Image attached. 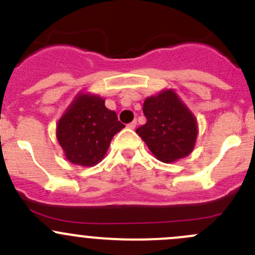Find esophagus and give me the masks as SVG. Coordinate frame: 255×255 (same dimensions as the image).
Instances as JSON below:
<instances>
[{
    "mask_svg": "<svg viewBox=\"0 0 255 255\" xmlns=\"http://www.w3.org/2000/svg\"><path fill=\"white\" fill-rule=\"evenodd\" d=\"M135 126H137V122H135V121H133V122H130L129 125L127 126V127L129 128V129H134V128H135Z\"/></svg>",
    "mask_w": 255,
    "mask_h": 255,
    "instance_id": "34e87169",
    "label": "esophagus"
}]
</instances>
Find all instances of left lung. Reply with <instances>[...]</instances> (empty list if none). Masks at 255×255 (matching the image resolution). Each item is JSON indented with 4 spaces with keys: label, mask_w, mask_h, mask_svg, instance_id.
<instances>
[{
    "label": "left lung",
    "mask_w": 255,
    "mask_h": 255,
    "mask_svg": "<svg viewBox=\"0 0 255 255\" xmlns=\"http://www.w3.org/2000/svg\"><path fill=\"white\" fill-rule=\"evenodd\" d=\"M147 122L135 133L144 140L152 154L163 163L188 157L196 147L198 122L173 88L149 96L143 103Z\"/></svg>",
    "instance_id": "8db88e82"
}]
</instances>
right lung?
<instances>
[{
	"mask_svg": "<svg viewBox=\"0 0 255 255\" xmlns=\"http://www.w3.org/2000/svg\"><path fill=\"white\" fill-rule=\"evenodd\" d=\"M125 126L101 96L80 91L56 126V138L68 162L92 167L107 154L111 140Z\"/></svg>",
	"mask_w": 255,
	"mask_h": 255,
	"instance_id": "obj_1",
	"label": "right lung"
}]
</instances>
